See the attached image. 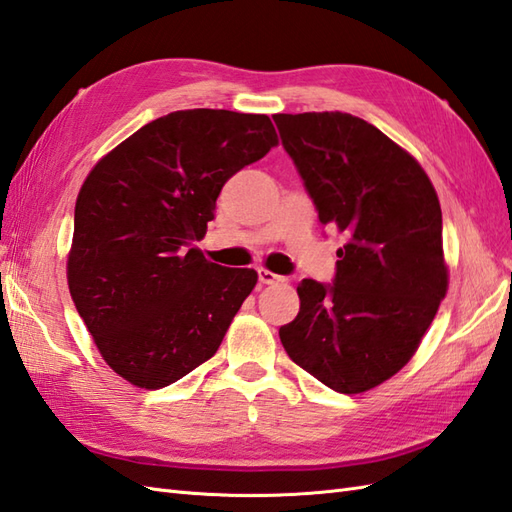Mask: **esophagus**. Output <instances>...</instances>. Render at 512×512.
<instances>
[{"instance_id":"1","label":"esophagus","mask_w":512,"mask_h":512,"mask_svg":"<svg viewBox=\"0 0 512 512\" xmlns=\"http://www.w3.org/2000/svg\"><path fill=\"white\" fill-rule=\"evenodd\" d=\"M258 282L260 284H278V282H284V278L278 276V273L265 269V267H260L258 269Z\"/></svg>"}]
</instances>
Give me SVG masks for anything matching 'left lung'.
I'll use <instances>...</instances> for the list:
<instances>
[{
    "label": "left lung",
    "instance_id": "1",
    "mask_svg": "<svg viewBox=\"0 0 512 512\" xmlns=\"http://www.w3.org/2000/svg\"><path fill=\"white\" fill-rule=\"evenodd\" d=\"M273 121L321 226L345 236L334 282L302 280L280 341L330 389L369 391L413 358L447 293L439 197L419 162L365 119L336 110Z\"/></svg>",
    "mask_w": 512,
    "mask_h": 512
}]
</instances>
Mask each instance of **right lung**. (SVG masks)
<instances>
[{
	"label": "right lung",
	"instance_id": "add662e5",
	"mask_svg": "<svg viewBox=\"0 0 512 512\" xmlns=\"http://www.w3.org/2000/svg\"><path fill=\"white\" fill-rule=\"evenodd\" d=\"M273 145L267 115L176 110L86 176L67 280L99 354L123 380L162 389L219 350L258 273L210 263L193 243L215 219L223 184Z\"/></svg>",
	"mask_w": 512,
	"mask_h": 512
}]
</instances>
